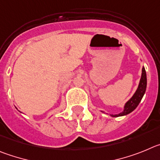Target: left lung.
<instances>
[{
  "label": "left lung",
  "mask_w": 160,
  "mask_h": 160,
  "mask_svg": "<svg viewBox=\"0 0 160 160\" xmlns=\"http://www.w3.org/2000/svg\"><path fill=\"white\" fill-rule=\"evenodd\" d=\"M147 88V75H146V71H145V68H143L142 69V76H141L140 81H139V87H138L137 90L135 92V94L133 95L132 98L128 101L127 102L126 104L124 106V110L123 112H120L119 114L118 115H111L112 117H118V116H125V115H128L129 113L134 111L138 105H139V102L141 101L142 98H143V95L145 93V91H146Z\"/></svg>",
  "instance_id": "8db88e82"
}]
</instances>
